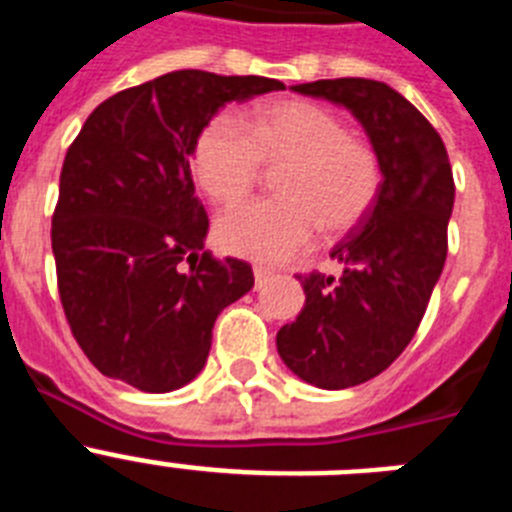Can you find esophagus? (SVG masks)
I'll return each instance as SVG.
<instances>
[{
  "instance_id": "obj_1",
  "label": "esophagus",
  "mask_w": 512,
  "mask_h": 512,
  "mask_svg": "<svg viewBox=\"0 0 512 512\" xmlns=\"http://www.w3.org/2000/svg\"><path fill=\"white\" fill-rule=\"evenodd\" d=\"M253 279H256V287H264L271 279V271L266 266H253Z\"/></svg>"
}]
</instances>
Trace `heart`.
Masks as SVG:
<instances>
[{
    "label": "heart",
    "mask_w": 512,
    "mask_h": 512,
    "mask_svg": "<svg viewBox=\"0 0 512 512\" xmlns=\"http://www.w3.org/2000/svg\"><path fill=\"white\" fill-rule=\"evenodd\" d=\"M264 166L277 174V200L225 212L215 225L220 248L261 264L295 259L318 228L330 238L364 223L382 189V164L369 140L348 133L325 107L300 99L266 104L248 122L215 115L197 135L192 169L217 205L256 189Z\"/></svg>",
    "instance_id": "b5f03b06"
}]
</instances>
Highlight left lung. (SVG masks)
I'll return each instance as SVG.
<instances>
[{
    "label": "left lung",
    "instance_id": "left-lung-1",
    "mask_svg": "<svg viewBox=\"0 0 512 512\" xmlns=\"http://www.w3.org/2000/svg\"><path fill=\"white\" fill-rule=\"evenodd\" d=\"M292 89L351 110L382 164L377 205L330 251L343 274H297L305 307L277 333L297 377L346 390L382 374L413 341L449 251L454 174L436 128L382 81L348 76Z\"/></svg>",
    "mask_w": 512,
    "mask_h": 512
}]
</instances>
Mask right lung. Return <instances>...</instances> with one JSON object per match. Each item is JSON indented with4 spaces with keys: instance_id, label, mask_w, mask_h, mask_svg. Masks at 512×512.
Wrapping results in <instances>:
<instances>
[{
    "instance_id": "add662e5",
    "label": "right lung",
    "mask_w": 512,
    "mask_h": 512,
    "mask_svg": "<svg viewBox=\"0 0 512 512\" xmlns=\"http://www.w3.org/2000/svg\"><path fill=\"white\" fill-rule=\"evenodd\" d=\"M279 89L266 76L171 71L104 99L69 146L51 225L58 295L104 377L171 392L202 372L217 315L253 271L202 251L210 220L189 156L220 107Z\"/></svg>"
}]
</instances>
